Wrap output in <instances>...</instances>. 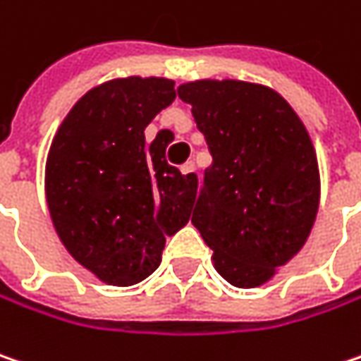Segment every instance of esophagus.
<instances>
[{"label": "esophagus", "mask_w": 361, "mask_h": 361, "mask_svg": "<svg viewBox=\"0 0 361 361\" xmlns=\"http://www.w3.org/2000/svg\"><path fill=\"white\" fill-rule=\"evenodd\" d=\"M181 173H183V176H190V178H196V165H194L192 161L183 163V165H181Z\"/></svg>", "instance_id": "34e87169"}]
</instances>
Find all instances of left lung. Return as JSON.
<instances>
[{
    "label": "left lung",
    "instance_id": "obj_1",
    "mask_svg": "<svg viewBox=\"0 0 361 361\" xmlns=\"http://www.w3.org/2000/svg\"><path fill=\"white\" fill-rule=\"evenodd\" d=\"M212 165L192 223L228 284L255 288L307 243L319 210V165L302 120L278 92L235 79L178 87Z\"/></svg>",
    "mask_w": 361,
    "mask_h": 361
}]
</instances>
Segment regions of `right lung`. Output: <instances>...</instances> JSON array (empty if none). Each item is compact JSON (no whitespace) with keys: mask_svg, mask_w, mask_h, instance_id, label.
I'll use <instances>...</instances> for the list:
<instances>
[{"mask_svg":"<svg viewBox=\"0 0 361 361\" xmlns=\"http://www.w3.org/2000/svg\"><path fill=\"white\" fill-rule=\"evenodd\" d=\"M163 77L112 79L81 97L53 138L47 202L54 231L77 264L112 286H133L161 264L165 237L190 221L198 178L165 159L173 140L145 128L176 99Z\"/></svg>","mask_w":361,"mask_h":361,"instance_id":"obj_1","label":"right lung"}]
</instances>
